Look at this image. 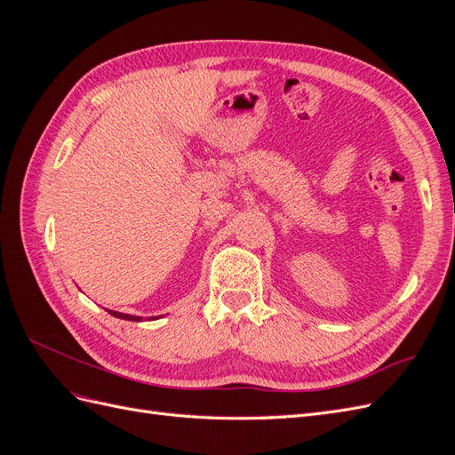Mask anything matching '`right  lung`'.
<instances>
[{"mask_svg": "<svg viewBox=\"0 0 455 455\" xmlns=\"http://www.w3.org/2000/svg\"><path fill=\"white\" fill-rule=\"evenodd\" d=\"M114 316H117V319H125V321H140V316H132V315H125V313H117V311H109Z\"/></svg>", "mask_w": 455, "mask_h": 455, "instance_id": "1", "label": "right lung"}]
</instances>
